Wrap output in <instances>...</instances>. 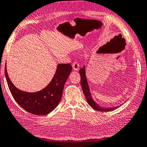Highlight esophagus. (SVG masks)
I'll return each mask as SVG.
<instances>
[{"label":"esophagus","mask_w":147,"mask_h":147,"mask_svg":"<svg viewBox=\"0 0 147 147\" xmlns=\"http://www.w3.org/2000/svg\"><path fill=\"white\" fill-rule=\"evenodd\" d=\"M79 64L76 61H74L73 64V68L74 71H78L79 69Z\"/></svg>","instance_id":"esophagus-1"}]
</instances>
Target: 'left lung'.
Segmentation results:
<instances>
[{
    "instance_id": "obj_1",
    "label": "left lung",
    "mask_w": 147,
    "mask_h": 147,
    "mask_svg": "<svg viewBox=\"0 0 147 147\" xmlns=\"http://www.w3.org/2000/svg\"><path fill=\"white\" fill-rule=\"evenodd\" d=\"M80 74L81 76V85L82 87V90L83 93H84L85 96L87 99V101L88 104L90 105L92 108L94 110L99 111H113L114 110H116L119 106H115V107H110V108H102L97 103L94 101V100L92 97V95L90 92V88L88 84V82L87 80V77H86L85 74V65L83 66V68L80 70Z\"/></svg>"
}]
</instances>
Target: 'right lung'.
<instances>
[{
  "mask_svg": "<svg viewBox=\"0 0 147 147\" xmlns=\"http://www.w3.org/2000/svg\"><path fill=\"white\" fill-rule=\"evenodd\" d=\"M72 70L70 64H59L50 83L41 90L27 92L17 88L9 78L5 65V76L9 88L16 102L29 113L44 115L55 109L61 100L66 80Z\"/></svg>",
  "mask_w": 147,
  "mask_h": 147,
  "instance_id": "obj_1",
  "label": "right lung"
}]
</instances>
